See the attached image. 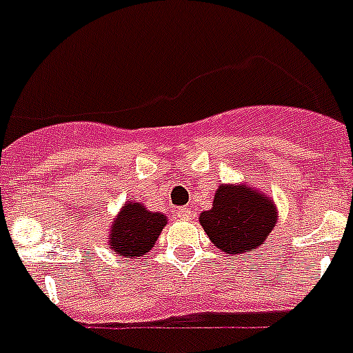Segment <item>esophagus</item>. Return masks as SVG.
Instances as JSON below:
<instances>
[{"instance_id": "obj_1", "label": "esophagus", "mask_w": 353, "mask_h": 353, "mask_svg": "<svg viewBox=\"0 0 353 353\" xmlns=\"http://www.w3.org/2000/svg\"><path fill=\"white\" fill-rule=\"evenodd\" d=\"M177 215H179V219H183V221H190L192 219V212L188 208H177Z\"/></svg>"}]
</instances>
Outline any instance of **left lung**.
Returning <instances> with one entry per match:
<instances>
[{"label": "left lung", "instance_id": "8db88e82", "mask_svg": "<svg viewBox=\"0 0 353 353\" xmlns=\"http://www.w3.org/2000/svg\"><path fill=\"white\" fill-rule=\"evenodd\" d=\"M199 222L219 250L242 256L268 239L276 224V210L265 195L248 186L222 185L213 208L201 213Z\"/></svg>", "mask_w": 353, "mask_h": 353}]
</instances>
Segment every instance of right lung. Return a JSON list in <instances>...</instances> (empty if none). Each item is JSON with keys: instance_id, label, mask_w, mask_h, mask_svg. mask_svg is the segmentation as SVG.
I'll use <instances>...</instances> for the list:
<instances>
[{"instance_id": "1", "label": "right lung", "mask_w": 353, "mask_h": 353, "mask_svg": "<svg viewBox=\"0 0 353 353\" xmlns=\"http://www.w3.org/2000/svg\"><path fill=\"white\" fill-rule=\"evenodd\" d=\"M167 224L163 213H152L138 203H127L111 226L112 250L120 256H141L149 253Z\"/></svg>"}]
</instances>
